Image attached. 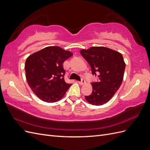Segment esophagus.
I'll return each mask as SVG.
<instances>
[{
	"mask_svg": "<svg viewBox=\"0 0 150 150\" xmlns=\"http://www.w3.org/2000/svg\"><path fill=\"white\" fill-rule=\"evenodd\" d=\"M78 83H79V84H81V85H83V84H84L86 83V81H85L84 79H82L81 81H79Z\"/></svg>",
	"mask_w": 150,
	"mask_h": 150,
	"instance_id": "1",
	"label": "esophagus"
}]
</instances>
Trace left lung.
Masks as SVG:
<instances>
[{"label": "left lung", "instance_id": "left-lung-1", "mask_svg": "<svg viewBox=\"0 0 150 150\" xmlns=\"http://www.w3.org/2000/svg\"><path fill=\"white\" fill-rule=\"evenodd\" d=\"M80 53L98 76L97 82L91 83L92 94L85 96L89 103L96 106L106 104L114 96L122 83L125 62L121 54L105 47L82 49Z\"/></svg>", "mask_w": 150, "mask_h": 150}]
</instances>
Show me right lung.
Masks as SVG:
<instances>
[{
    "label": "right lung",
    "mask_w": 150,
    "mask_h": 150,
    "mask_svg": "<svg viewBox=\"0 0 150 150\" xmlns=\"http://www.w3.org/2000/svg\"><path fill=\"white\" fill-rule=\"evenodd\" d=\"M72 54L58 46H49L31 54L25 64L26 79L33 93L42 101H59L70 88L64 81L63 62Z\"/></svg>",
    "instance_id": "obj_1"
}]
</instances>
